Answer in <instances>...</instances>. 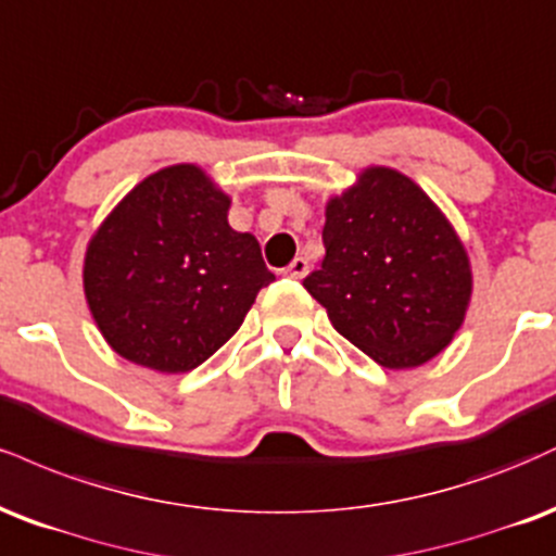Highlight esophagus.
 I'll use <instances>...</instances> for the list:
<instances>
[{
	"label": "esophagus",
	"instance_id": "esophagus-1",
	"mask_svg": "<svg viewBox=\"0 0 556 556\" xmlns=\"http://www.w3.org/2000/svg\"><path fill=\"white\" fill-rule=\"evenodd\" d=\"M306 273H309V263H306L304 257H296L289 267H286V276L289 278H304Z\"/></svg>",
	"mask_w": 556,
	"mask_h": 556
}]
</instances>
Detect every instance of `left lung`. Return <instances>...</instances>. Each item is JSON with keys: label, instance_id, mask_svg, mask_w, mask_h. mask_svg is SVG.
<instances>
[{"label": "left lung", "instance_id": "1", "mask_svg": "<svg viewBox=\"0 0 556 556\" xmlns=\"http://www.w3.org/2000/svg\"><path fill=\"white\" fill-rule=\"evenodd\" d=\"M325 260L304 289L380 367H421L466 319L473 273L447 215L406 174L367 166L325 205Z\"/></svg>", "mask_w": 556, "mask_h": 556}]
</instances>
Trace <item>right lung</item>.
<instances>
[{
  "mask_svg": "<svg viewBox=\"0 0 556 556\" xmlns=\"http://www.w3.org/2000/svg\"><path fill=\"white\" fill-rule=\"evenodd\" d=\"M231 198L194 163L146 176L88 241L83 289L116 354L161 375L200 367L244 323L267 270Z\"/></svg>",
  "mask_w": 556,
  "mask_h": 556,
  "instance_id": "1",
  "label": "right lung"
}]
</instances>
